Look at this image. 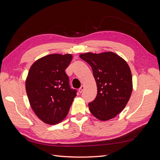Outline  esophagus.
Returning <instances> with one entry per match:
<instances>
[{
    "mask_svg": "<svg viewBox=\"0 0 160 160\" xmlns=\"http://www.w3.org/2000/svg\"><path fill=\"white\" fill-rule=\"evenodd\" d=\"M84 89H85V87H84L83 85H82V86L81 87V88L79 89V93H81L83 91Z\"/></svg>",
    "mask_w": 160,
    "mask_h": 160,
    "instance_id": "obj_1",
    "label": "esophagus"
}]
</instances>
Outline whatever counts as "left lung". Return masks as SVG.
<instances>
[{
  "label": "left lung",
  "instance_id": "8db88e82",
  "mask_svg": "<svg viewBox=\"0 0 160 160\" xmlns=\"http://www.w3.org/2000/svg\"><path fill=\"white\" fill-rule=\"evenodd\" d=\"M79 57L91 65L98 88L95 100L89 103L90 112L103 122L114 118L125 108L132 93V75L128 62L111 51L89 52Z\"/></svg>",
  "mask_w": 160,
  "mask_h": 160
}]
</instances>
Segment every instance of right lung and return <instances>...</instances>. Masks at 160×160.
I'll return each instance as SVG.
<instances>
[{
  "label": "right lung",
  "instance_id": "obj_1",
  "mask_svg": "<svg viewBox=\"0 0 160 160\" xmlns=\"http://www.w3.org/2000/svg\"><path fill=\"white\" fill-rule=\"evenodd\" d=\"M72 59L71 54L48 55L37 59L28 71L25 88L30 105L47 124L61 122L77 95L65 72Z\"/></svg>",
  "mask_w": 160,
  "mask_h": 160
}]
</instances>
